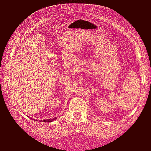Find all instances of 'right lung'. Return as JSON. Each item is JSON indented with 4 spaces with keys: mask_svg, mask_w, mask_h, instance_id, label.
Masks as SVG:
<instances>
[{
    "mask_svg": "<svg viewBox=\"0 0 151 151\" xmlns=\"http://www.w3.org/2000/svg\"><path fill=\"white\" fill-rule=\"evenodd\" d=\"M31 120H36V122H38V120H35V119H33V118H30ZM57 119V117H55V118H50V119H47V120H41V121H42V122H53V120H56Z\"/></svg>",
    "mask_w": 151,
    "mask_h": 151,
    "instance_id": "1",
    "label": "right lung"
}]
</instances>
